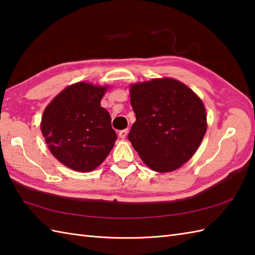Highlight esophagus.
Here are the masks:
<instances>
[{"mask_svg":"<svg viewBox=\"0 0 255 255\" xmlns=\"http://www.w3.org/2000/svg\"><path fill=\"white\" fill-rule=\"evenodd\" d=\"M127 133H128V129H123V130H121L119 131V133H118V136H119V138H122V139H125L127 137Z\"/></svg>","mask_w":255,"mask_h":255,"instance_id":"1","label":"esophagus"}]
</instances>
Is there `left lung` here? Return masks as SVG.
<instances>
[{
    "label": "left lung",
    "instance_id": "left-lung-1",
    "mask_svg": "<svg viewBox=\"0 0 255 255\" xmlns=\"http://www.w3.org/2000/svg\"><path fill=\"white\" fill-rule=\"evenodd\" d=\"M136 114L128 139L151 170L174 171L196 152L207 129L206 110L194 92L174 79L130 85Z\"/></svg>",
    "mask_w": 255,
    "mask_h": 255
}]
</instances>
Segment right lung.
<instances>
[{
  "instance_id": "1",
  "label": "right lung",
  "mask_w": 255,
  "mask_h": 255,
  "mask_svg": "<svg viewBox=\"0 0 255 255\" xmlns=\"http://www.w3.org/2000/svg\"><path fill=\"white\" fill-rule=\"evenodd\" d=\"M105 86L79 82L68 86L46 107L41 132L53 156L74 171L96 169L111 152L117 134L101 106Z\"/></svg>"
}]
</instances>
